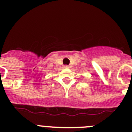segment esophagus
<instances>
[{"label": "esophagus", "instance_id": "34e87169", "mask_svg": "<svg viewBox=\"0 0 132 132\" xmlns=\"http://www.w3.org/2000/svg\"><path fill=\"white\" fill-rule=\"evenodd\" d=\"M64 68L68 69V68H69V65H64Z\"/></svg>", "mask_w": 132, "mask_h": 132}]
</instances>
